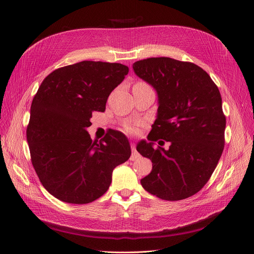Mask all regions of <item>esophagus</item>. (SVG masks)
Here are the masks:
<instances>
[{
  "mask_svg": "<svg viewBox=\"0 0 254 254\" xmlns=\"http://www.w3.org/2000/svg\"><path fill=\"white\" fill-rule=\"evenodd\" d=\"M130 148H131V156H130V160H131V161H134V160H136V159H138V158H139V153L137 152V150H136V146H135V144H133V143H131V144H130Z\"/></svg>",
  "mask_w": 254,
  "mask_h": 254,
  "instance_id": "34e87169",
  "label": "esophagus"
}]
</instances>
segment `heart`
I'll use <instances>...</instances> for the list:
<instances>
[{
    "mask_svg": "<svg viewBox=\"0 0 254 254\" xmlns=\"http://www.w3.org/2000/svg\"><path fill=\"white\" fill-rule=\"evenodd\" d=\"M134 87H138V88H146V87H149L147 84H145V83H143V82H138V83H136L135 85H134ZM124 129H125V131H127V133H128V134H133L134 131H135V127L131 125V124H126L125 126H124Z\"/></svg>",
    "mask_w": 254,
    "mask_h": 254,
    "instance_id": "b5f03b06",
    "label": "heart"
}]
</instances>
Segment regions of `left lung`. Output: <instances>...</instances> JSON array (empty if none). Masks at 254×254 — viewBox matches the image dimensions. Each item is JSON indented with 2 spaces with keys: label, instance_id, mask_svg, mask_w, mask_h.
Here are the masks:
<instances>
[{
  "label": "left lung",
  "instance_id": "8db88e82",
  "mask_svg": "<svg viewBox=\"0 0 254 254\" xmlns=\"http://www.w3.org/2000/svg\"><path fill=\"white\" fill-rule=\"evenodd\" d=\"M133 69L159 97L150 142L137 145L152 163L141 185L161 199H185L203 188L222 154L226 118L221 94L207 72L192 62L147 58L135 62ZM160 138L171 142L168 151L153 146Z\"/></svg>",
  "mask_w": 254,
  "mask_h": 254
}]
</instances>
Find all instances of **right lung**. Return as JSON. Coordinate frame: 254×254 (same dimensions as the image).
I'll list each match as a JSON object with an SVG mask.
<instances>
[{
  "label": "right lung",
  "instance_id": "1",
  "mask_svg": "<svg viewBox=\"0 0 254 254\" xmlns=\"http://www.w3.org/2000/svg\"><path fill=\"white\" fill-rule=\"evenodd\" d=\"M127 72L120 63L82 61L54 70L39 86L27 140L40 183L59 200H96L111 185L113 169L130 157L127 138L120 131L92 141L86 130L92 113L105 111L110 93Z\"/></svg>",
  "mask_w": 254,
  "mask_h": 254
}]
</instances>
